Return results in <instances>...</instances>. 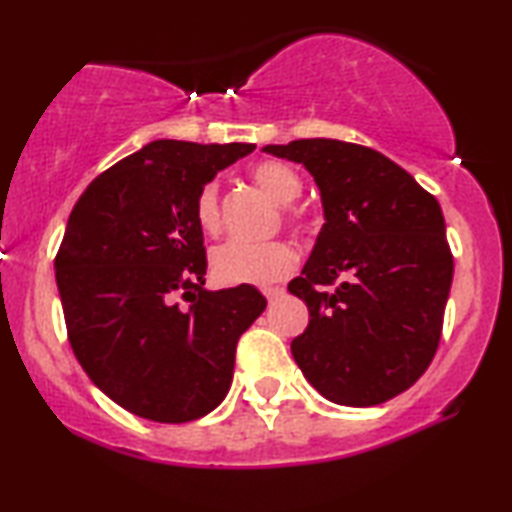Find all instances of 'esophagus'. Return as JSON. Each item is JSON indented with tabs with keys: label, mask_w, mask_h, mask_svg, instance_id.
<instances>
[{
	"label": "esophagus",
	"mask_w": 512,
	"mask_h": 512,
	"mask_svg": "<svg viewBox=\"0 0 512 512\" xmlns=\"http://www.w3.org/2000/svg\"><path fill=\"white\" fill-rule=\"evenodd\" d=\"M263 296L268 298L270 303H272V300H277L279 296H284V289H282V286H265V289H263Z\"/></svg>",
	"instance_id": "1"
}]
</instances>
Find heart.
I'll return each instance as SVG.
<instances>
[{
    "mask_svg": "<svg viewBox=\"0 0 512 512\" xmlns=\"http://www.w3.org/2000/svg\"><path fill=\"white\" fill-rule=\"evenodd\" d=\"M251 177L272 200L282 207V219L286 226L303 228L307 216L303 209L293 207L291 200L298 198L303 181L298 172L279 160H263L251 170ZM195 221L207 235H219L223 228L221 200L216 181H207L195 198ZM296 268V251L282 240L251 244L242 240H230L212 251V272L223 284H272L289 277Z\"/></svg>",
    "mask_w": 512,
    "mask_h": 512,
    "instance_id": "1",
    "label": "heart"
}]
</instances>
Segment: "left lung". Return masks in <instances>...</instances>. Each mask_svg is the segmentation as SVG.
Returning a JSON list of instances; mask_svg holds the SVG:
<instances>
[{
  "instance_id": "obj_1",
  "label": "left lung",
  "mask_w": 512,
  "mask_h": 512,
  "mask_svg": "<svg viewBox=\"0 0 512 512\" xmlns=\"http://www.w3.org/2000/svg\"><path fill=\"white\" fill-rule=\"evenodd\" d=\"M263 151L303 163L324 202L310 261L289 284L310 310L293 359L328 401H389L424 375L443 333L454 261L438 200L361 144L296 139Z\"/></svg>"
}]
</instances>
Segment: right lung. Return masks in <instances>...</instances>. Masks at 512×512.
Masks as SVG:
<instances>
[{
	"mask_svg": "<svg viewBox=\"0 0 512 512\" xmlns=\"http://www.w3.org/2000/svg\"><path fill=\"white\" fill-rule=\"evenodd\" d=\"M254 149L158 139L90 181L69 214L55 256L69 345L132 415L184 424L228 394L237 340L268 300L249 284L205 289L195 198Z\"/></svg>",
	"mask_w": 512,
	"mask_h": 512,
	"instance_id": "1",
	"label": "right lung"
}]
</instances>
